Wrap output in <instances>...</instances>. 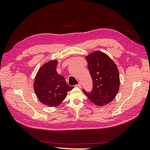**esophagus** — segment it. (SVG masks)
<instances>
[{"label": "esophagus", "instance_id": "esophagus-1", "mask_svg": "<svg viewBox=\"0 0 150 150\" xmlns=\"http://www.w3.org/2000/svg\"><path fill=\"white\" fill-rule=\"evenodd\" d=\"M76 87H78V88H81V83L80 82H79L78 84H76Z\"/></svg>", "mask_w": 150, "mask_h": 150}]
</instances>
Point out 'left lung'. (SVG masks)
I'll return each mask as SVG.
<instances>
[{
  "mask_svg": "<svg viewBox=\"0 0 150 150\" xmlns=\"http://www.w3.org/2000/svg\"><path fill=\"white\" fill-rule=\"evenodd\" d=\"M88 69L93 79V87L88 93L83 89L89 100L97 106H103L111 103L120 89L118 69L105 53L96 51L86 57Z\"/></svg>",
  "mask_w": 150,
  "mask_h": 150,
  "instance_id": "obj_1",
  "label": "left lung"
}]
</instances>
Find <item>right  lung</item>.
Returning a JSON list of instances; mask_svg holds the SVG:
<instances>
[{"mask_svg": "<svg viewBox=\"0 0 150 150\" xmlns=\"http://www.w3.org/2000/svg\"><path fill=\"white\" fill-rule=\"evenodd\" d=\"M57 61H51L39 69L34 79V89L38 99L49 107L57 106L64 101L67 93L74 87L66 82L64 77L57 74Z\"/></svg>", "mask_w": 150, "mask_h": 150, "instance_id": "obj_1", "label": "right lung"}]
</instances>
